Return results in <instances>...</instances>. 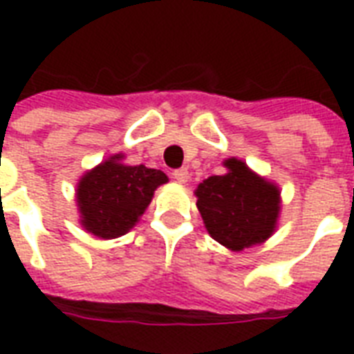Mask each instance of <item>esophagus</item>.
<instances>
[{
	"mask_svg": "<svg viewBox=\"0 0 354 354\" xmlns=\"http://www.w3.org/2000/svg\"><path fill=\"white\" fill-rule=\"evenodd\" d=\"M172 178H174L178 183H187V180H189L187 169H178V171L172 172Z\"/></svg>",
	"mask_w": 354,
	"mask_h": 354,
	"instance_id": "esophagus-1",
	"label": "esophagus"
}]
</instances>
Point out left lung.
Listing matches in <instances>:
<instances>
[{
  "label": "left lung",
  "mask_w": 354,
  "mask_h": 354,
  "mask_svg": "<svg viewBox=\"0 0 354 354\" xmlns=\"http://www.w3.org/2000/svg\"><path fill=\"white\" fill-rule=\"evenodd\" d=\"M224 167L226 174L209 176L196 187V207L216 242L242 252L263 244L275 232L281 193L275 183L255 174L244 161L230 158Z\"/></svg>",
  "instance_id": "left-lung-1"
}]
</instances>
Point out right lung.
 Returning <instances> with one entry per match:
<instances>
[{
	"mask_svg": "<svg viewBox=\"0 0 354 354\" xmlns=\"http://www.w3.org/2000/svg\"><path fill=\"white\" fill-rule=\"evenodd\" d=\"M122 154L102 161L80 178L77 205L80 224L99 239H118L136 226L154 191L169 178L158 169L124 165Z\"/></svg>",
	"mask_w": 354,
	"mask_h": 354,
	"instance_id": "add662e5",
	"label": "right lung"
}]
</instances>
